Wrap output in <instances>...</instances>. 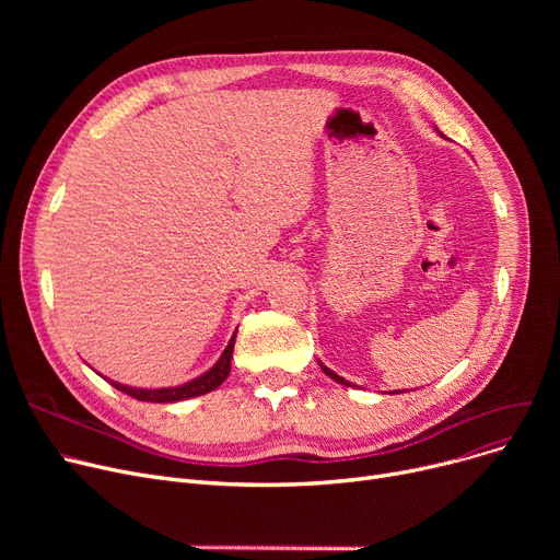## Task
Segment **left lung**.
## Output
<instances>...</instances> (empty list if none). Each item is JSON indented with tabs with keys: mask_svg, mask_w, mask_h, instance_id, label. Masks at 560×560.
Instances as JSON below:
<instances>
[{
	"mask_svg": "<svg viewBox=\"0 0 560 560\" xmlns=\"http://www.w3.org/2000/svg\"><path fill=\"white\" fill-rule=\"evenodd\" d=\"M435 131H438V129H435ZM440 136H443V133H440ZM319 368H322V372H325L327 376H331L334 381H338V384H342V386H354V384H349V381H345L342 376H338L334 370H329L327 365H322V363H319ZM397 393H399V390H397ZM401 393H404V390H401Z\"/></svg>",
	"mask_w": 560,
	"mask_h": 560,
	"instance_id": "left-lung-1",
	"label": "left lung"
}]
</instances>
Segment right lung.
I'll return each instance as SVG.
<instances>
[{"mask_svg":"<svg viewBox=\"0 0 560 560\" xmlns=\"http://www.w3.org/2000/svg\"><path fill=\"white\" fill-rule=\"evenodd\" d=\"M233 342H235V334L231 336L229 345L224 347L222 357L218 359V363L209 370L199 374L197 378L186 381L182 386H172V388H131L127 384H117V381H110V386L117 388L120 393L138 399V401H154V404H172V401H184L190 397H199L215 390L218 386L224 384V378L231 372V357H233ZM106 378V376H104Z\"/></svg>","mask_w":560,"mask_h":560,"instance_id":"obj_1","label":"right lung"}]
</instances>
